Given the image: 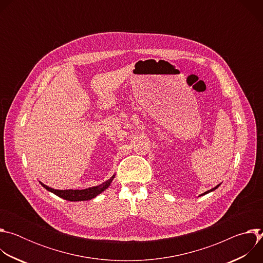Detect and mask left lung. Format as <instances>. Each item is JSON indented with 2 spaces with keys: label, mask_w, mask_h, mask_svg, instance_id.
<instances>
[{
  "label": "left lung",
  "mask_w": 263,
  "mask_h": 263,
  "mask_svg": "<svg viewBox=\"0 0 263 263\" xmlns=\"http://www.w3.org/2000/svg\"><path fill=\"white\" fill-rule=\"evenodd\" d=\"M219 185H220V184H218V185H216V186H215V187H213V189H211V190H210V191H207V192H205V193H204V194H202V195H200V196H204V195H207V194H209V193H211V192H213V191H215V190H216V189H217V187H218V186H219Z\"/></svg>",
  "instance_id": "left-lung-1"
}]
</instances>
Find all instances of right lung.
Masks as SVG:
<instances>
[{
	"label": "right lung",
	"mask_w": 263,
	"mask_h": 263,
	"mask_svg": "<svg viewBox=\"0 0 263 263\" xmlns=\"http://www.w3.org/2000/svg\"><path fill=\"white\" fill-rule=\"evenodd\" d=\"M115 177H116V174L110 179L105 181L104 183L97 185V186L88 187V189H85V190H54V189H52V187H49L42 182H40V183L42 184V186H44V189H46L50 193H53L54 195L58 196L59 198H62L66 201L79 202V201L91 200V199L96 198L97 196H99L100 194H102L110 186V184H111L112 180L115 179Z\"/></svg>",
	"instance_id": "1"
}]
</instances>
